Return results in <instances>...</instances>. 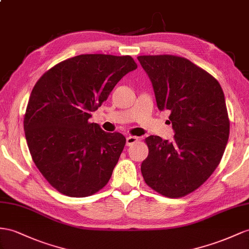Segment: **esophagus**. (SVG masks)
I'll return each instance as SVG.
<instances>
[{"label": "esophagus", "mask_w": 249, "mask_h": 249, "mask_svg": "<svg viewBox=\"0 0 249 249\" xmlns=\"http://www.w3.org/2000/svg\"><path fill=\"white\" fill-rule=\"evenodd\" d=\"M137 141H138V138L137 137L129 136V137L126 138V145L127 146H131L132 144H135Z\"/></svg>", "instance_id": "34e87169"}]
</instances>
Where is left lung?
I'll list each match as a JSON object with an SVG mask.
<instances>
[{"label":"left lung","instance_id":"obj_1","mask_svg":"<svg viewBox=\"0 0 249 249\" xmlns=\"http://www.w3.org/2000/svg\"><path fill=\"white\" fill-rule=\"evenodd\" d=\"M154 88L157 106L169 110L173 141L145 139L148 157L141 165L146 184L168 197L199 188L224 154L229 119L222 87L213 75L181 56L140 55Z\"/></svg>","mask_w":249,"mask_h":249}]
</instances>
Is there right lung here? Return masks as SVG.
I'll use <instances>...</instances> for the list:
<instances>
[{
    "mask_svg": "<svg viewBox=\"0 0 249 249\" xmlns=\"http://www.w3.org/2000/svg\"><path fill=\"white\" fill-rule=\"evenodd\" d=\"M137 67L129 55L80 54L56 64L36 83L25 137L36 166L61 194L88 196L109 181L126 139L88 120Z\"/></svg>",
    "mask_w": 249,
    "mask_h": 249,
    "instance_id": "obj_1",
    "label": "right lung"
}]
</instances>
